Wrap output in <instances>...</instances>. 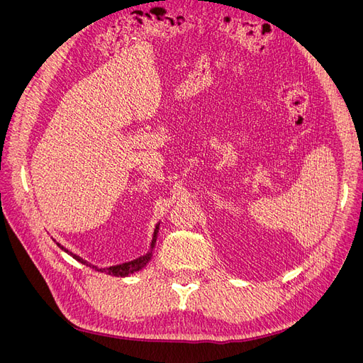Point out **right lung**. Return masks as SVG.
I'll return each mask as SVG.
<instances>
[{
  "label": "right lung",
  "mask_w": 363,
  "mask_h": 363,
  "mask_svg": "<svg viewBox=\"0 0 363 363\" xmlns=\"http://www.w3.org/2000/svg\"><path fill=\"white\" fill-rule=\"evenodd\" d=\"M159 230H160V221L156 224V228H155V233H152V239H151V244H150V250L145 252L144 256H140L138 259H133L130 262H124V263H119V265H113V267H108V268H98L96 265H92V263H89L87 260H84L83 257L74 255L72 251H69L68 248H65L62 244L56 242L65 252H68L69 256H72L75 260H79L80 263H83V265L86 267H91L96 271L100 272H106L108 274V276H115V277H128L131 276V274H135L138 271H140L142 268L147 267V263L152 259V255H155V247H156V242H157V238H159Z\"/></svg>",
  "instance_id": "add662e5"
}]
</instances>
